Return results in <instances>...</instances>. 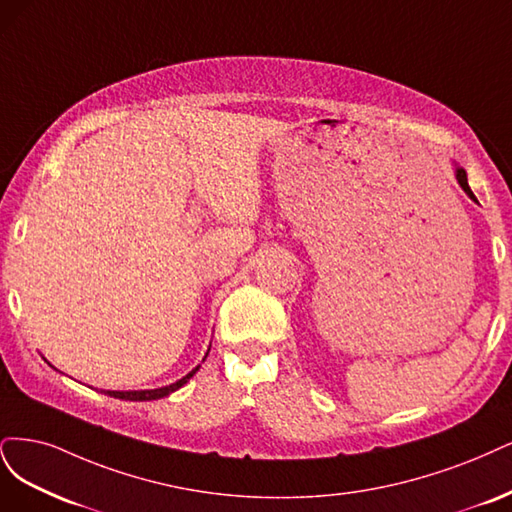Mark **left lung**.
I'll return each mask as SVG.
<instances>
[{
    "label": "left lung",
    "instance_id": "1",
    "mask_svg": "<svg viewBox=\"0 0 512 512\" xmlns=\"http://www.w3.org/2000/svg\"><path fill=\"white\" fill-rule=\"evenodd\" d=\"M455 178H457L459 187L466 191V195L470 197V200H472V202H476V197H474V193H472V189H470V185H468V176H466V170L461 168V166H457V163H455Z\"/></svg>",
    "mask_w": 512,
    "mask_h": 512
}]
</instances>
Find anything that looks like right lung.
Returning <instances> with one entry per match:
<instances>
[{
  "mask_svg": "<svg viewBox=\"0 0 512 512\" xmlns=\"http://www.w3.org/2000/svg\"><path fill=\"white\" fill-rule=\"evenodd\" d=\"M210 351V349H208ZM206 357H208V353H206ZM204 357V359H206ZM202 359V361H204ZM200 370V366L197 368H193L187 376H183L180 378V381H176V383H172V385H166V387H159V389H140V391H104L106 395H110V398H119V400H129V402H148V400H159V398H166V395H170V393H174V391H178L180 387L183 385H187L189 383V378Z\"/></svg>",
  "mask_w": 512,
  "mask_h": 512,
  "instance_id": "right-lung-1",
  "label": "right lung"
}]
</instances>
